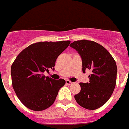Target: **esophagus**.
Instances as JSON below:
<instances>
[{
	"label": "esophagus",
	"instance_id": "34e87169",
	"mask_svg": "<svg viewBox=\"0 0 129 129\" xmlns=\"http://www.w3.org/2000/svg\"><path fill=\"white\" fill-rule=\"evenodd\" d=\"M66 84L67 85H71L72 84V82H70V80H66Z\"/></svg>",
	"mask_w": 129,
	"mask_h": 129
}]
</instances>
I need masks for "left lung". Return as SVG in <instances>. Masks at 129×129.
I'll use <instances>...</instances> for the list:
<instances>
[{"instance_id": "1", "label": "left lung", "mask_w": 129, "mask_h": 129, "mask_svg": "<svg viewBox=\"0 0 129 129\" xmlns=\"http://www.w3.org/2000/svg\"><path fill=\"white\" fill-rule=\"evenodd\" d=\"M78 53L82 72L91 70L89 82L80 83V92L74 96L78 104L88 110L103 106L110 98L116 86L117 67L110 53L92 41L80 40L70 45Z\"/></svg>"}]
</instances>
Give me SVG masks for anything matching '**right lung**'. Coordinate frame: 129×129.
<instances>
[{"instance_id": "right-lung-1", "label": "right lung", "mask_w": 129, "mask_h": 129, "mask_svg": "<svg viewBox=\"0 0 129 129\" xmlns=\"http://www.w3.org/2000/svg\"><path fill=\"white\" fill-rule=\"evenodd\" d=\"M70 41L39 42L23 49L11 66L13 89L22 103L31 110L41 111L53 104L58 92L66 84L43 75L54 70L57 57L69 46Z\"/></svg>"}]
</instances>
